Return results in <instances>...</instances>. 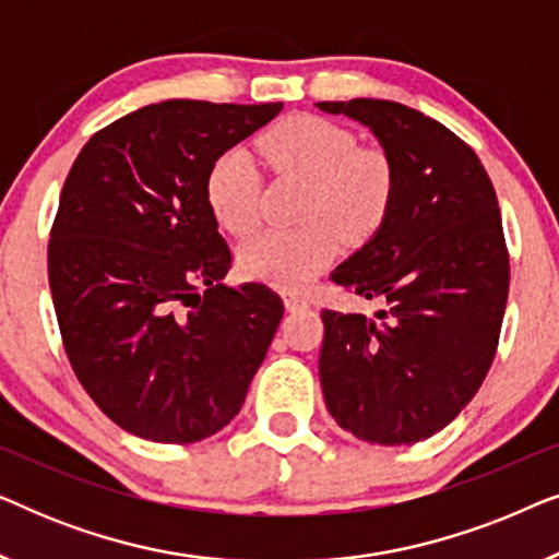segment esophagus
<instances>
[{
    "label": "esophagus",
    "instance_id": "esophagus-1",
    "mask_svg": "<svg viewBox=\"0 0 559 559\" xmlns=\"http://www.w3.org/2000/svg\"><path fill=\"white\" fill-rule=\"evenodd\" d=\"M282 300H285V308L287 310H302L308 308V300L300 293H285L282 295Z\"/></svg>",
    "mask_w": 559,
    "mask_h": 559
}]
</instances>
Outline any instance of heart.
<instances>
[{"instance_id": "1", "label": "heart", "mask_w": 559, "mask_h": 559, "mask_svg": "<svg viewBox=\"0 0 559 559\" xmlns=\"http://www.w3.org/2000/svg\"><path fill=\"white\" fill-rule=\"evenodd\" d=\"M259 155L282 178L308 180L297 228H270L243 243V274L280 287H300L333 262L346 243H364L392 209L396 173L381 147H361L333 121L297 114L257 142ZM262 175L247 150L216 157L205 178L211 213L226 231L249 234L259 224Z\"/></svg>"}]
</instances>
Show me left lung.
<instances>
[{
    "instance_id": "left-lung-1",
    "label": "left lung",
    "mask_w": 559,
    "mask_h": 559,
    "mask_svg": "<svg viewBox=\"0 0 559 559\" xmlns=\"http://www.w3.org/2000/svg\"><path fill=\"white\" fill-rule=\"evenodd\" d=\"M316 106L369 127L396 173L386 221L331 274L386 308L373 320L323 310V396L358 440L412 445L453 423L491 369L509 297L499 201L476 152L423 111L381 98Z\"/></svg>"
}]
</instances>
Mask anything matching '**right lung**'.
<instances>
[{
    "label": "right lung",
    "mask_w": 559,
    "mask_h": 559,
    "mask_svg": "<svg viewBox=\"0 0 559 559\" xmlns=\"http://www.w3.org/2000/svg\"><path fill=\"white\" fill-rule=\"evenodd\" d=\"M280 109L150 104L91 136L68 173L48 243L60 335L91 400L136 438L216 435L277 333V293L221 282L231 251L205 178Z\"/></svg>",
    "instance_id": "add662e5"
}]
</instances>
